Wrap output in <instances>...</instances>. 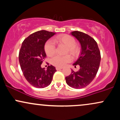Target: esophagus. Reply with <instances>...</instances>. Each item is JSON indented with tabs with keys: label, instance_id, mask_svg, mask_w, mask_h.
I'll return each mask as SVG.
<instances>
[{
	"label": "esophagus",
	"instance_id": "obj_1",
	"mask_svg": "<svg viewBox=\"0 0 120 120\" xmlns=\"http://www.w3.org/2000/svg\"><path fill=\"white\" fill-rule=\"evenodd\" d=\"M63 69V68H61V67H56V69L57 71H59V70H61Z\"/></svg>",
	"mask_w": 120,
	"mask_h": 120
}]
</instances>
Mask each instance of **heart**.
Segmentation results:
<instances>
[{
  "label": "heart",
  "instance_id": "1",
  "mask_svg": "<svg viewBox=\"0 0 120 120\" xmlns=\"http://www.w3.org/2000/svg\"><path fill=\"white\" fill-rule=\"evenodd\" d=\"M54 41L57 45H63L66 47L65 53H69L73 57H75L79 55L81 49L77 44L75 43L73 37L69 35H60L55 38ZM45 53L48 56H53L55 52V46L51 40L47 41L45 45ZM71 61V57L69 55L63 56L56 55L51 60L52 65L57 67H63L67 63Z\"/></svg>",
  "mask_w": 120,
  "mask_h": 120
}]
</instances>
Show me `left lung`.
<instances>
[{
    "mask_svg": "<svg viewBox=\"0 0 120 120\" xmlns=\"http://www.w3.org/2000/svg\"><path fill=\"white\" fill-rule=\"evenodd\" d=\"M71 34L81 44V55L73 64L75 68L79 66L80 68L76 72L71 70V74L65 77L66 82L74 89H82L95 77L101 60L100 52L97 43L88 34L79 31H74Z\"/></svg>",
    "mask_w": 120,
    "mask_h": 120,
    "instance_id": "obj_1",
    "label": "left lung"
}]
</instances>
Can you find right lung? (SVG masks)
Wrapping results in <instances>:
<instances>
[{"mask_svg": "<svg viewBox=\"0 0 120 120\" xmlns=\"http://www.w3.org/2000/svg\"><path fill=\"white\" fill-rule=\"evenodd\" d=\"M55 33L40 30L30 34L23 41L20 52L19 62L27 82L36 88H44L51 83L55 67L49 65L47 70L41 68L46 54L45 45Z\"/></svg>", "mask_w": 120, "mask_h": 120, "instance_id": "right-lung-1", "label": "right lung"}]
</instances>
